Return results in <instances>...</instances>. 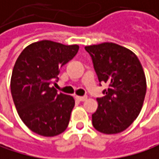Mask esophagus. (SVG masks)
Returning <instances> with one entry per match:
<instances>
[{"instance_id":"esophagus-1","label":"esophagus","mask_w":159,"mask_h":159,"mask_svg":"<svg viewBox=\"0 0 159 159\" xmlns=\"http://www.w3.org/2000/svg\"><path fill=\"white\" fill-rule=\"evenodd\" d=\"M78 101H80V102H85L87 99H88V97L87 96H76L75 97Z\"/></svg>"}]
</instances>
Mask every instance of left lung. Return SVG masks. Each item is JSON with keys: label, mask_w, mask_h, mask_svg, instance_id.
Here are the masks:
<instances>
[{"label": "left lung", "mask_w": 159, "mask_h": 159, "mask_svg": "<svg viewBox=\"0 0 159 159\" xmlns=\"http://www.w3.org/2000/svg\"><path fill=\"white\" fill-rule=\"evenodd\" d=\"M99 81L107 83L92 115L93 127L104 134L127 129L138 117L145 98L146 78L137 56L115 43L86 46Z\"/></svg>", "instance_id": "obj_1"}]
</instances>
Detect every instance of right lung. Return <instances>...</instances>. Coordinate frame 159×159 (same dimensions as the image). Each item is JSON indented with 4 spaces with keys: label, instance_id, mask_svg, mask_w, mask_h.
<instances>
[{
    "label": "right lung",
    "instance_id": "obj_1",
    "mask_svg": "<svg viewBox=\"0 0 159 159\" xmlns=\"http://www.w3.org/2000/svg\"><path fill=\"white\" fill-rule=\"evenodd\" d=\"M79 45L43 40L18 56L11 77V93L17 114L33 132L54 137L68 127L74 99L52 87L60 68L78 52Z\"/></svg>",
    "mask_w": 159,
    "mask_h": 159
}]
</instances>
